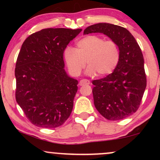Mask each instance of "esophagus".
<instances>
[{
    "label": "esophagus",
    "mask_w": 160,
    "mask_h": 160,
    "mask_svg": "<svg viewBox=\"0 0 160 160\" xmlns=\"http://www.w3.org/2000/svg\"><path fill=\"white\" fill-rule=\"evenodd\" d=\"M90 84V82L87 79H82L79 82V85L80 86H83V85L85 84Z\"/></svg>",
    "instance_id": "34e87169"
}]
</instances>
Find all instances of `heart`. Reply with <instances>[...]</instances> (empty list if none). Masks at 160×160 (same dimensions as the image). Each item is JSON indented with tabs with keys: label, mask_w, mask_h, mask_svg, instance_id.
<instances>
[{
	"label": "heart",
	"mask_w": 160,
	"mask_h": 160,
	"mask_svg": "<svg viewBox=\"0 0 160 160\" xmlns=\"http://www.w3.org/2000/svg\"><path fill=\"white\" fill-rule=\"evenodd\" d=\"M120 49L114 41H105L97 36H88L76 42V49L68 47L64 60L70 73L77 76L85 65H88L87 74L105 76L114 71L120 60Z\"/></svg>",
	"instance_id": "heart-1"
}]
</instances>
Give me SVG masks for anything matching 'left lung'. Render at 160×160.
<instances>
[{"label": "left lung", "instance_id": "obj_1", "mask_svg": "<svg viewBox=\"0 0 160 160\" xmlns=\"http://www.w3.org/2000/svg\"><path fill=\"white\" fill-rule=\"evenodd\" d=\"M100 32L116 41L120 49V60L112 73L94 80V104L102 117L119 120L136 112L146 87L144 60L136 40L126 28L109 23L87 27L84 34Z\"/></svg>", "mask_w": 160, "mask_h": 160}]
</instances>
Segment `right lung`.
Instances as JSON below:
<instances>
[{
  "label": "right lung",
  "instance_id": "1",
  "mask_svg": "<svg viewBox=\"0 0 160 160\" xmlns=\"http://www.w3.org/2000/svg\"><path fill=\"white\" fill-rule=\"evenodd\" d=\"M82 30L46 28L22 45L15 68L16 100L34 125L58 128L71 115L78 81L65 71L63 53Z\"/></svg>",
  "mask_w": 160,
  "mask_h": 160
}]
</instances>
